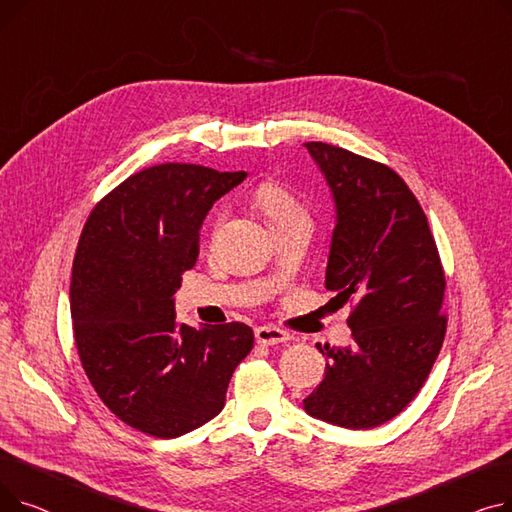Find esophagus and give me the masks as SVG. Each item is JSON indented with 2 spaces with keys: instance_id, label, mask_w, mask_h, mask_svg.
<instances>
[{
  "instance_id": "1",
  "label": "esophagus",
  "mask_w": 512,
  "mask_h": 512,
  "mask_svg": "<svg viewBox=\"0 0 512 512\" xmlns=\"http://www.w3.org/2000/svg\"><path fill=\"white\" fill-rule=\"evenodd\" d=\"M255 340L259 344H267V346H274V344H282V342H288L290 336L280 330V328H272V326H261L255 330Z\"/></svg>"
}]
</instances>
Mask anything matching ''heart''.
<instances>
[{"instance_id": "obj_1", "label": "heart", "mask_w": 512, "mask_h": 512, "mask_svg": "<svg viewBox=\"0 0 512 512\" xmlns=\"http://www.w3.org/2000/svg\"><path fill=\"white\" fill-rule=\"evenodd\" d=\"M255 203L270 226H276L282 220L290 218V215L301 211L297 199H294L278 182H263L255 193Z\"/></svg>"}]
</instances>
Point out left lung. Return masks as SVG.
Instances as JSON below:
<instances>
[{"instance_id":"left-lung-1","label":"left lung","mask_w":512,"mask_h":512,"mask_svg":"<svg viewBox=\"0 0 512 512\" xmlns=\"http://www.w3.org/2000/svg\"><path fill=\"white\" fill-rule=\"evenodd\" d=\"M336 205L326 267L332 301H351L348 346H324L326 378L305 411L346 429L396 417L432 371L446 334V278L436 240L392 168L328 143H305Z\"/></svg>"}]
</instances>
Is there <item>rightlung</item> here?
Masks as SVG:
<instances>
[{
	"mask_svg": "<svg viewBox=\"0 0 512 512\" xmlns=\"http://www.w3.org/2000/svg\"><path fill=\"white\" fill-rule=\"evenodd\" d=\"M245 178L195 164L141 170L95 205L80 234L70 282L80 363L103 405L153 438H178L218 415L253 348L245 324L197 330L174 311L207 211Z\"/></svg>",
	"mask_w": 512,
	"mask_h": 512,
	"instance_id": "add662e5",
	"label": "right lung"
}]
</instances>
